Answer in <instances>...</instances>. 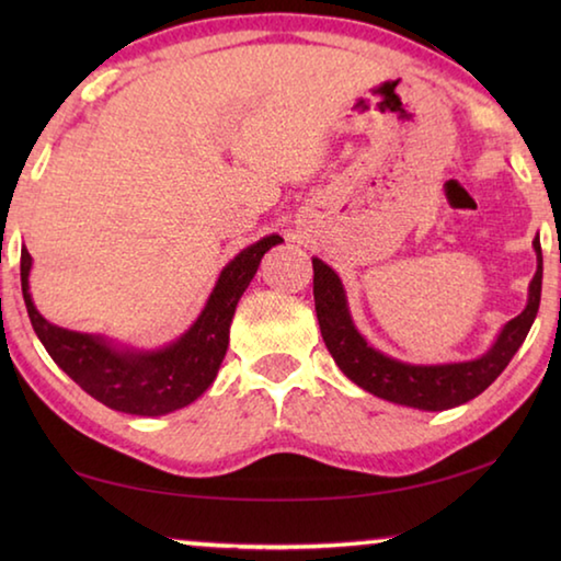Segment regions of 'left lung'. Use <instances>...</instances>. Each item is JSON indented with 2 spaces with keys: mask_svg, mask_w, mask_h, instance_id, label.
Returning a JSON list of instances; mask_svg holds the SVG:
<instances>
[{
  "mask_svg": "<svg viewBox=\"0 0 561 561\" xmlns=\"http://www.w3.org/2000/svg\"><path fill=\"white\" fill-rule=\"evenodd\" d=\"M531 244L537 252V272L529 282L527 307L502 327L495 344L485 354L458 364H408L374 348L351 319L346 289L339 274L327 262L311 257L317 319L329 354L346 378L383 401L417 408V411H448L472 401L505 371L535 324L539 297H542V247L539 240Z\"/></svg>",
  "mask_w": 561,
  "mask_h": 561,
  "instance_id": "8db88e82",
  "label": "left lung"
}]
</instances>
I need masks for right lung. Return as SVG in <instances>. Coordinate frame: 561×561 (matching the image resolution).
I'll return each instance as SVG.
<instances>
[{
  "instance_id": "1",
  "label": "right lung",
  "mask_w": 561,
  "mask_h": 561,
  "mask_svg": "<svg viewBox=\"0 0 561 561\" xmlns=\"http://www.w3.org/2000/svg\"><path fill=\"white\" fill-rule=\"evenodd\" d=\"M284 242L262 237L222 267L215 287L185 334L160 348H136L101 334H81L46 321L30 294L32 254L22 250V294L36 336L54 364L91 398L130 415H165L197 401L213 386L230 344L237 301L257 274L264 252Z\"/></svg>"
}]
</instances>
